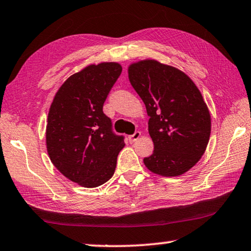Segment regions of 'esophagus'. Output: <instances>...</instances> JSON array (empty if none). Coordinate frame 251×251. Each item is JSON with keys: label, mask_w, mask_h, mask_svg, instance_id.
I'll return each instance as SVG.
<instances>
[{"label": "esophagus", "mask_w": 251, "mask_h": 251, "mask_svg": "<svg viewBox=\"0 0 251 251\" xmlns=\"http://www.w3.org/2000/svg\"><path fill=\"white\" fill-rule=\"evenodd\" d=\"M140 137H141V132H135L133 134V135L128 136V140H129L130 143H134V142H136Z\"/></svg>", "instance_id": "1"}]
</instances>
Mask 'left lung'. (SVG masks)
<instances>
[{
    "mask_svg": "<svg viewBox=\"0 0 251 251\" xmlns=\"http://www.w3.org/2000/svg\"><path fill=\"white\" fill-rule=\"evenodd\" d=\"M128 78L143 100L154 151L143 161L151 173L178 177L200 161L211 135V115L200 89L177 67L155 59L128 66Z\"/></svg>",
    "mask_w": 251,
    "mask_h": 251,
    "instance_id": "obj_1",
    "label": "left lung"
}]
</instances>
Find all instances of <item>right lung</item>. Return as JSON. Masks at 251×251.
Wrapping results in <instances>:
<instances>
[{
    "mask_svg": "<svg viewBox=\"0 0 251 251\" xmlns=\"http://www.w3.org/2000/svg\"><path fill=\"white\" fill-rule=\"evenodd\" d=\"M122 73L116 62L89 64L67 77L48 111L46 147L51 163L71 181L95 188L113 177L125 147L102 107Z\"/></svg>",
    "mask_w": 251,
    "mask_h": 251,
    "instance_id": "1",
    "label": "right lung"
}]
</instances>
